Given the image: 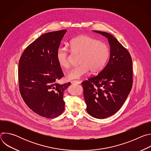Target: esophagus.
Wrapping results in <instances>:
<instances>
[{"mask_svg":"<svg viewBox=\"0 0 151 151\" xmlns=\"http://www.w3.org/2000/svg\"><path fill=\"white\" fill-rule=\"evenodd\" d=\"M70 82H71L72 84H79V83H80V82L78 81H77V80L72 81Z\"/></svg>","mask_w":151,"mask_h":151,"instance_id":"esophagus-1","label":"esophagus"}]
</instances>
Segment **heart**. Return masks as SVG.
<instances>
[{"instance_id":"obj_1","label":"heart","mask_w":151,"mask_h":151,"mask_svg":"<svg viewBox=\"0 0 151 151\" xmlns=\"http://www.w3.org/2000/svg\"><path fill=\"white\" fill-rule=\"evenodd\" d=\"M69 48L73 53L80 54V64L68 72L66 77L69 79H79L90 70L92 73L100 72L105 66L110 54L109 48L105 43L87 35L72 39ZM70 50L66 47H60L57 51V60L62 68L70 67Z\"/></svg>"}]
</instances>
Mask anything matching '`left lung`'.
<instances>
[{
    "label": "left lung",
    "instance_id": "obj_1",
    "mask_svg": "<svg viewBox=\"0 0 151 151\" xmlns=\"http://www.w3.org/2000/svg\"><path fill=\"white\" fill-rule=\"evenodd\" d=\"M94 32L108 39L110 58L98 75L83 81L82 86L87 112L94 118L104 119L120 109L132 90V58L128 50L113 35Z\"/></svg>",
    "mask_w": 151,
    "mask_h": 151
}]
</instances>
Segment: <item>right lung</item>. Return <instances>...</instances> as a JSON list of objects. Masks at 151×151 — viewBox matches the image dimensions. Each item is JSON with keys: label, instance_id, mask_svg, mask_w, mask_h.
Instances as JSON below:
<instances>
[{"label": "right lung", "instance_id": "right-lung-1", "mask_svg": "<svg viewBox=\"0 0 151 151\" xmlns=\"http://www.w3.org/2000/svg\"><path fill=\"white\" fill-rule=\"evenodd\" d=\"M66 30L42 35L21 54L18 63L19 90L29 108L39 115L54 118L64 110L63 93L70 84H60L64 73L56 52Z\"/></svg>", "mask_w": 151, "mask_h": 151}]
</instances>
